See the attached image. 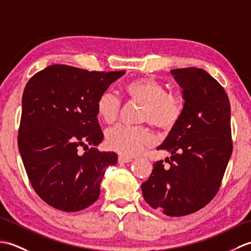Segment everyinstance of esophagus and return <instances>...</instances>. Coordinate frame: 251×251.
Returning <instances> with one entry per match:
<instances>
[{
  "mask_svg": "<svg viewBox=\"0 0 251 251\" xmlns=\"http://www.w3.org/2000/svg\"><path fill=\"white\" fill-rule=\"evenodd\" d=\"M132 161V157H128L125 155H120L119 156V163H129Z\"/></svg>",
  "mask_w": 251,
  "mask_h": 251,
  "instance_id": "34e87169",
  "label": "esophagus"
}]
</instances>
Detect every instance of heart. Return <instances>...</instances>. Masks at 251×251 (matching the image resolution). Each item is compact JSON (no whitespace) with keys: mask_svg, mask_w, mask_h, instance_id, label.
I'll return each mask as SVG.
<instances>
[{"mask_svg":"<svg viewBox=\"0 0 251 251\" xmlns=\"http://www.w3.org/2000/svg\"><path fill=\"white\" fill-rule=\"evenodd\" d=\"M125 93L136 102L143 104L141 121L161 130H170L183 114L184 103L179 95L167 93L162 83L152 77H138L125 85ZM97 113L106 124H113L121 113V99L112 92H104L97 100ZM106 146L125 156H135L153 143V135L147 127L121 125L108 130Z\"/></svg>","mask_w":251,"mask_h":251,"instance_id":"obj_1","label":"heart"}]
</instances>
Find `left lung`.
<instances>
[{
  "label": "left lung",
  "mask_w": 251,
  "mask_h": 251,
  "mask_svg": "<svg viewBox=\"0 0 251 251\" xmlns=\"http://www.w3.org/2000/svg\"><path fill=\"white\" fill-rule=\"evenodd\" d=\"M182 88L184 110L157 150L172 153L154 163L141 184L143 199L170 217L193 214L219 191L232 155L231 105L226 90L202 69L170 71Z\"/></svg>",
  "instance_id": "8db88e82"
}]
</instances>
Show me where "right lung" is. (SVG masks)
<instances>
[{"label":"right lung","instance_id":"add662e5","mask_svg":"<svg viewBox=\"0 0 251 251\" xmlns=\"http://www.w3.org/2000/svg\"><path fill=\"white\" fill-rule=\"evenodd\" d=\"M124 73L52 65L26 83L19 152L32 188L56 209L73 212L93 205L105 168L117 163L116 153L96 149L103 139L96 104Z\"/></svg>","mask_w":251,"mask_h":251}]
</instances>
